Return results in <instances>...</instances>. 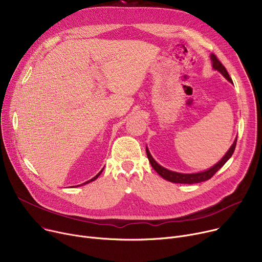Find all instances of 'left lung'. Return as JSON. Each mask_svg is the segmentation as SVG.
Segmentation results:
<instances>
[{
  "label": "left lung",
  "instance_id": "left-lung-1",
  "mask_svg": "<svg viewBox=\"0 0 262 262\" xmlns=\"http://www.w3.org/2000/svg\"><path fill=\"white\" fill-rule=\"evenodd\" d=\"M211 59H212V62H213V68L216 69V71H218L226 80L230 81L231 83H233V81H232L228 71H226L225 67L222 65V63L217 59V57L212 54L211 55ZM236 143H237V138L235 139V141L232 144V146L230 147V149L226 151V154L222 157V159L217 164H215L214 166H212L211 168H208V169H206L204 171L195 172V173H182V172L172 171V170H169V169L159 165L151 157V155H150V152H149L147 147H146V155H147V158H148L149 163L152 166V168L157 172H158L163 179H165L167 181H170V182H173V183L194 184V183H199V182H203V181H206L208 179H211L215 175V173L225 164V162L231 158L234 150H235Z\"/></svg>",
  "mask_w": 262,
  "mask_h": 262
}]
</instances>
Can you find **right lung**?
<instances>
[{
  "label": "right lung",
  "mask_w": 262,
  "mask_h": 262,
  "mask_svg": "<svg viewBox=\"0 0 262 262\" xmlns=\"http://www.w3.org/2000/svg\"><path fill=\"white\" fill-rule=\"evenodd\" d=\"M103 171V168H102V170L101 171H99V173H98V175H96L93 179H91V180H89V181H86V182H84V183H82V184H79V185H77V186H80V185H83V184H87V183H90V182H92V181H95L100 175H101V172Z\"/></svg>",
  "instance_id": "right-lung-1"
}]
</instances>
